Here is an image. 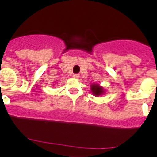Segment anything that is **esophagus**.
<instances>
[{"label": "esophagus", "mask_w": 157, "mask_h": 157, "mask_svg": "<svg viewBox=\"0 0 157 157\" xmlns=\"http://www.w3.org/2000/svg\"><path fill=\"white\" fill-rule=\"evenodd\" d=\"M73 77H74V78H79V77H80V74H74V75H73Z\"/></svg>", "instance_id": "obj_1"}]
</instances>
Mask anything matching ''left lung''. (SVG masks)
I'll return each mask as SVG.
<instances>
[{
  "mask_svg": "<svg viewBox=\"0 0 157 157\" xmlns=\"http://www.w3.org/2000/svg\"><path fill=\"white\" fill-rule=\"evenodd\" d=\"M90 90L91 92L93 93L94 96L96 97H98V96L103 95L104 94L105 90L103 89V87L100 86V85L97 84V83H93V84L90 85Z\"/></svg>",
  "mask_w": 157,
  "mask_h": 157,
  "instance_id": "1",
  "label": "left lung"
}]
</instances>
